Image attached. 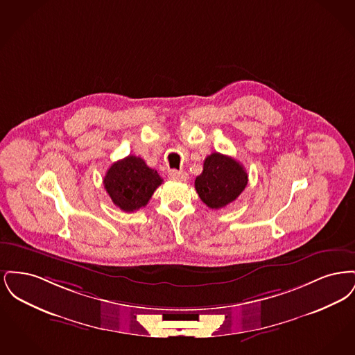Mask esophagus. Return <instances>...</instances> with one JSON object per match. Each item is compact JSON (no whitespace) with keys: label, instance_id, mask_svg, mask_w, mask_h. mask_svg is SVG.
<instances>
[{"label":"esophagus","instance_id":"esophagus-1","mask_svg":"<svg viewBox=\"0 0 355 355\" xmlns=\"http://www.w3.org/2000/svg\"><path fill=\"white\" fill-rule=\"evenodd\" d=\"M169 178L170 180H174V181H186L189 177H187V173H186V171L169 170Z\"/></svg>","mask_w":355,"mask_h":355}]
</instances>
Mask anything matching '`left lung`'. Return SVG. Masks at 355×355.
I'll return each mask as SVG.
<instances>
[{
    "label": "left lung",
    "instance_id": "left-lung-1",
    "mask_svg": "<svg viewBox=\"0 0 355 355\" xmlns=\"http://www.w3.org/2000/svg\"><path fill=\"white\" fill-rule=\"evenodd\" d=\"M248 185V173L232 157L211 153L203 162L202 173L196 178V190L206 206L220 209L236 201Z\"/></svg>",
    "mask_w": 355,
    "mask_h": 355
}]
</instances>
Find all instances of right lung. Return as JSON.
<instances>
[{"instance_id":"obj_1","label":"right lung","mask_w":355,"mask_h":355,"mask_svg":"<svg viewBox=\"0 0 355 355\" xmlns=\"http://www.w3.org/2000/svg\"><path fill=\"white\" fill-rule=\"evenodd\" d=\"M162 182L157 170L149 168L142 158L135 155L114 162L103 178L106 193L113 203L126 213L146 206Z\"/></svg>"}]
</instances>
